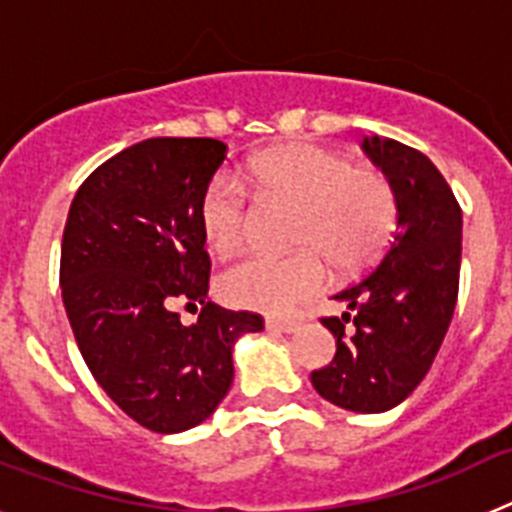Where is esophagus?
Wrapping results in <instances>:
<instances>
[{"label":"esophagus","instance_id":"obj_1","mask_svg":"<svg viewBox=\"0 0 512 512\" xmlns=\"http://www.w3.org/2000/svg\"><path fill=\"white\" fill-rule=\"evenodd\" d=\"M300 323L292 318H266V330L271 333H295Z\"/></svg>","mask_w":512,"mask_h":512}]
</instances>
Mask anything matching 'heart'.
<instances>
[{
	"mask_svg": "<svg viewBox=\"0 0 512 512\" xmlns=\"http://www.w3.org/2000/svg\"><path fill=\"white\" fill-rule=\"evenodd\" d=\"M241 179L217 174L202 192L200 225L215 253H235L248 241L253 202L292 205L289 256L253 253L230 266L220 295L235 307L289 312L323 292L328 265L341 274L372 266L397 228V192L374 166H351L346 156L320 146H284L251 158Z\"/></svg>",
	"mask_w": 512,
	"mask_h": 512,
	"instance_id": "1",
	"label": "heart"
}]
</instances>
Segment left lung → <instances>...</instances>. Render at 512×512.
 Segmentation results:
<instances>
[{"mask_svg": "<svg viewBox=\"0 0 512 512\" xmlns=\"http://www.w3.org/2000/svg\"><path fill=\"white\" fill-rule=\"evenodd\" d=\"M366 156L397 192L395 243L320 318L336 356L312 372L320 397L354 413H384L423 382L454 318L461 266V207L428 156L392 138H364Z\"/></svg>", "mask_w": 512, "mask_h": 512, "instance_id": "8db88e82", "label": "left lung"}]
</instances>
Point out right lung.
Here are the masks:
<instances>
[{
    "label": "right lung",
    "instance_id": "add662e5",
    "mask_svg": "<svg viewBox=\"0 0 512 512\" xmlns=\"http://www.w3.org/2000/svg\"><path fill=\"white\" fill-rule=\"evenodd\" d=\"M228 146L148 138L87 176L61 243V295L89 372L153 433L210 418L233 382V343L264 318L207 300L210 256L200 200ZM201 305L182 326L173 302Z\"/></svg>",
    "mask_w": 512,
    "mask_h": 512
}]
</instances>
